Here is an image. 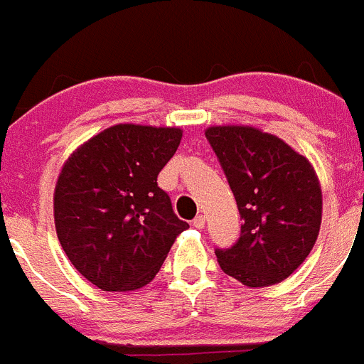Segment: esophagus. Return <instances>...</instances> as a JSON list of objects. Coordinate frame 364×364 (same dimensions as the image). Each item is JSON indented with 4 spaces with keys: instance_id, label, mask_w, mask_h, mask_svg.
I'll use <instances>...</instances> for the list:
<instances>
[{
    "instance_id": "esophagus-1",
    "label": "esophagus",
    "mask_w": 364,
    "mask_h": 364,
    "mask_svg": "<svg viewBox=\"0 0 364 364\" xmlns=\"http://www.w3.org/2000/svg\"><path fill=\"white\" fill-rule=\"evenodd\" d=\"M205 224H206L205 215H198V217H196V219L192 220V226H193V228H198V230L205 228Z\"/></svg>"
}]
</instances>
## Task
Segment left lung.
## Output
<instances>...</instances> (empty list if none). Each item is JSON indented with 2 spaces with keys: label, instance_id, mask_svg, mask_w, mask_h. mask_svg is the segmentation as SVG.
<instances>
[{
  "label": "left lung",
  "instance_id": "left-lung-1",
  "mask_svg": "<svg viewBox=\"0 0 364 364\" xmlns=\"http://www.w3.org/2000/svg\"><path fill=\"white\" fill-rule=\"evenodd\" d=\"M205 134L244 220L239 240L215 250L220 269L247 287L285 280L320 233L323 198L314 166L278 136L251 125H213Z\"/></svg>",
  "mask_w": 364,
  "mask_h": 364
}]
</instances>
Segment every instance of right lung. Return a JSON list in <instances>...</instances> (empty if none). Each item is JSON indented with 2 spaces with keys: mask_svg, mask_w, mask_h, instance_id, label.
Returning a JSON list of instances; mask_svg holds the SVG:
<instances>
[{
  "mask_svg": "<svg viewBox=\"0 0 364 364\" xmlns=\"http://www.w3.org/2000/svg\"><path fill=\"white\" fill-rule=\"evenodd\" d=\"M179 127L118 124L84 141L63 165L53 193L64 253L102 291L147 285L188 228L158 186Z\"/></svg>",
  "mask_w": 364,
  "mask_h": 364,
  "instance_id": "obj_1",
  "label": "right lung"
}]
</instances>
